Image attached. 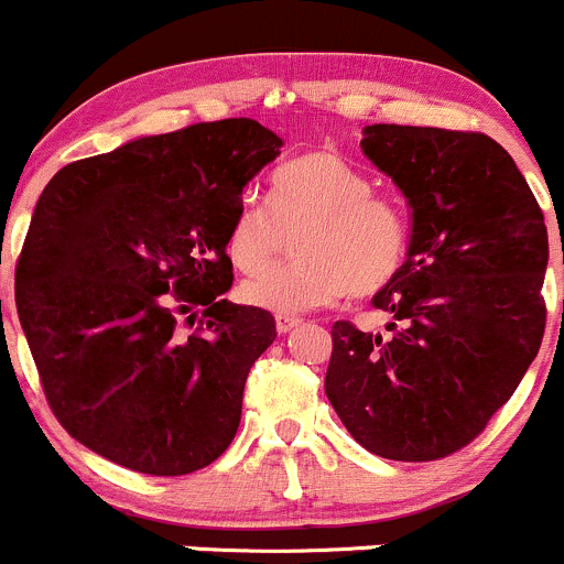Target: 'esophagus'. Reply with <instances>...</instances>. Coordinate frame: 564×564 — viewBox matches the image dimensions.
Returning <instances> with one entry per match:
<instances>
[{
	"instance_id": "obj_1",
	"label": "esophagus",
	"mask_w": 564,
	"mask_h": 564,
	"mask_svg": "<svg viewBox=\"0 0 564 564\" xmlns=\"http://www.w3.org/2000/svg\"><path fill=\"white\" fill-rule=\"evenodd\" d=\"M295 326H299V317L295 315H276V332L280 334H288Z\"/></svg>"
}]
</instances>
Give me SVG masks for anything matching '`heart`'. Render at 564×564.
Segmentation results:
<instances>
[{"label": "heart", "mask_w": 564, "mask_h": 564, "mask_svg": "<svg viewBox=\"0 0 564 564\" xmlns=\"http://www.w3.org/2000/svg\"><path fill=\"white\" fill-rule=\"evenodd\" d=\"M302 230L300 260L272 270L286 236ZM411 221L403 205L378 194L372 177L334 153H306L280 166L271 208L247 197L227 232V252L243 274V295L274 312H306L345 295H372L409 258Z\"/></svg>", "instance_id": "1"}]
</instances>
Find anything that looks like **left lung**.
I'll return each mask as SVG.
<instances>
[{
    "label": "left lung",
    "mask_w": 564,
    "mask_h": 564,
    "mask_svg": "<svg viewBox=\"0 0 564 564\" xmlns=\"http://www.w3.org/2000/svg\"><path fill=\"white\" fill-rule=\"evenodd\" d=\"M361 133L414 230L372 299L392 315L389 334L332 326L326 394L372 455L438 460L485 431L538 356L549 232L516 161L485 133L389 122Z\"/></svg>",
    "instance_id": "obj_1"
}]
</instances>
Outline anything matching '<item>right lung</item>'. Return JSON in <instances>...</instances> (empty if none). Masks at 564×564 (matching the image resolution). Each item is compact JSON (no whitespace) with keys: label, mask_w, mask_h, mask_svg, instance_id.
I'll list each match as a JSON object with an SVG mask.
<instances>
[{"label":"right lung","mask_w":564,"mask_h":564,"mask_svg":"<svg viewBox=\"0 0 564 564\" xmlns=\"http://www.w3.org/2000/svg\"><path fill=\"white\" fill-rule=\"evenodd\" d=\"M280 148L247 117L194 122L74 161L43 188L15 265L19 321L48 409L111 464L181 477L236 438L276 323L225 299L227 232Z\"/></svg>","instance_id":"add662e5"}]
</instances>
